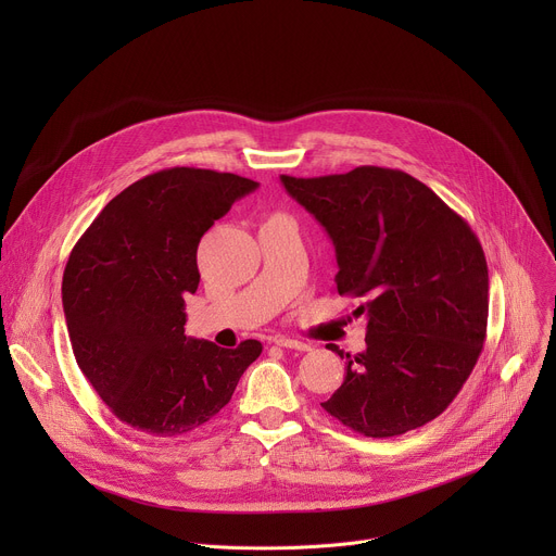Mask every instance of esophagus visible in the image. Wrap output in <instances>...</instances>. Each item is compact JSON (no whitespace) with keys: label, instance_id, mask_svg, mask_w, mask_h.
<instances>
[{"label":"esophagus","instance_id":"esophagus-1","mask_svg":"<svg viewBox=\"0 0 556 556\" xmlns=\"http://www.w3.org/2000/svg\"><path fill=\"white\" fill-rule=\"evenodd\" d=\"M275 345L288 348V350H299V352H309L307 343H301V341H294V339H288V337H277Z\"/></svg>","mask_w":556,"mask_h":556}]
</instances>
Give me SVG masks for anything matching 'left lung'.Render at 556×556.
Here are the masks:
<instances>
[{"label": "left lung", "mask_w": 556, "mask_h": 556, "mask_svg": "<svg viewBox=\"0 0 556 556\" xmlns=\"http://www.w3.org/2000/svg\"><path fill=\"white\" fill-rule=\"evenodd\" d=\"M337 251L339 294L363 296L367 348L343 354L345 380L321 407L367 438L438 418L478 363L489 321V268L470 226L399 169L281 176Z\"/></svg>", "instance_id": "1"}]
</instances>
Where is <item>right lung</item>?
<instances>
[{"instance_id": "1", "label": "right lung", "mask_w": 556, "mask_h": 556, "mask_svg": "<svg viewBox=\"0 0 556 556\" xmlns=\"http://www.w3.org/2000/svg\"><path fill=\"white\" fill-rule=\"evenodd\" d=\"M260 185L174 167L121 191L81 235L63 273L74 358L125 425L176 438L208 422L262 354L185 334V294L200 283L198 244L235 200Z\"/></svg>"}]
</instances>
